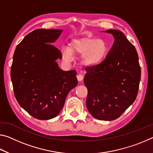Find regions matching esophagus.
I'll use <instances>...</instances> for the list:
<instances>
[{
	"label": "esophagus",
	"instance_id": "obj_1",
	"mask_svg": "<svg viewBox=\"0 0 153 153\" xmlns=\"http://www.w3.org/2000/svg\"><path fill=\"white\" fill-rule=\"evenodd\" d=\"M77 80L78 81H82V80H83V79H84V77H83V76H82V74H78L77 76Z\"/></svg>",
	"mask_w": 153,
	"mask_h": 153
}]
</instances>
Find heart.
<instances>
[{
    "mask_svg": "<svg viewBox=\"0 0 153 153\" xmlns=\"http://www.w3.org/2000/svg\"><path fill=\"white\" fill-rule=\"evenodd\" d=\"M108 45L105 41L92 37L74 38L69 42L68 49L62 50L65 60L69 61L74 56H82V62L88 67H94L102 62L107 56Z\"/></svg>",
    "mask_w": 153,
    "mask_h": 153,
    "instance_id": "b5f03b06",
    "label": "heart"
}]
</instances>
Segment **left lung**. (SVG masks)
Listing matches in <instances>:
<instances>
[{
  "instance_id": "1",
  "label": "left lung",
  "mask_w": 153,
  "mask_h": 153,
  "mask_svg": "<svg viewBox=\"0 0 153 153\" xmlns=\"http://www.w3.org/2000/svg\"><path fill=\"white\" fill-rule=\"evenodd\" d=\"M105 32L114 36V42L101 64L85 69L84 83L88 89L86 104L91 114L98 120H113L136 99L141 68L136 50L123 33Z\"/></svg>"
}]
</instances>
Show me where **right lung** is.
<instances>
[{
    "label": "right lung",
    "mask_w": 153,
    "mask_h": 153,
    "mask_svg": "<svg viewBox=\"0 0 153 153\" xmlns=\"http://www.w3.org/2000/svg\"><path fill=\"white\" fill-rule=\"evenodd\" d=\"M62 32L59 29L33 30L17 45L13 54L11 78L16 99L39 120L56 117L68 93L77 85L76 70L62 71L56 61L62 54L51 43Z\"/></svg>",
    "instance_id": "add662e5"
}]
</instances>
